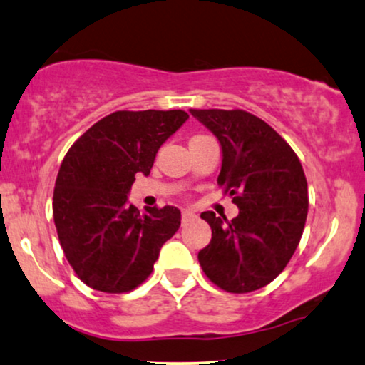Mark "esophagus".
<instances>
[{
	"label": "esophagus",
	"mask_w": 365,
	"mask_h": 365,
	"mask_svg": "<svg viewBox=\"0 0 365 365\" xmlns=\"http://www.w3.org/2000/svg\"><path fill=\"white\" fill-rule=\"evenodd\" d=\"M193 217H195V214H193L192 210H182V220H183V222H185V220L193 219Z\"/></svg>",
	"instance_id": "1"
}]
</instances>
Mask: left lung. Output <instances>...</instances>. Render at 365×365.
<instances>
[{
	"instance_id": "obj_1",
	"label": "left lung",
	"mask_w": 365,
	"mask_h": 365,
	"mask_svg": "<svg viewBox=\"0 0 365 365\" xmlns=\"http://www.w3.org/2000/svg\"><path fill=\"white\" fill-rule=\"evenodd\" d=\"M219 138L217 183L239 215L224 222L202 212L212 239L198 252L207 278L227 293L269 284L297 251L308 214V185L299 158L269 124L242 109H190Z\"/></svg>"
}]
</instances>
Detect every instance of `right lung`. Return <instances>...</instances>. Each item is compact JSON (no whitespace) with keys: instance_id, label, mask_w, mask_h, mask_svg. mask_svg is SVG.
Masks as SVG:
<instances>
[{"instance_id":"obj_1","label":"right lung","mask_w":365,"mask_h":365,"mask_svg":"<svg viewBox=\"0 0 365 365\" xmlns=\"http://www.w3.org/2000/svg\"><path fill=\"white\" fill-rule=\"evenodd\" d=\"M188 119L175 110H116L68 148L53 190L60 246L82 283L103 293L133 292L148 279L160 249L180 227V210L140 212L128 204L136 173Z\"/></svg>"}]
</instances>
